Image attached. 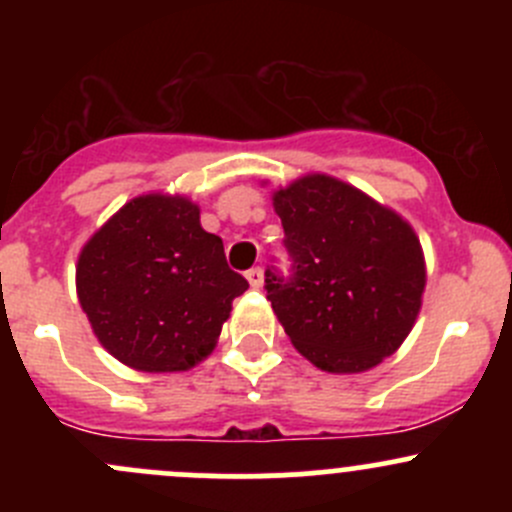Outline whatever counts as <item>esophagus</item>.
I'll use <instances>...</instances> for the list:
<instances>
[{"mask_svg":"<svg viewBox=\"0 0 512 512\" xmlns=\"http://www.w3.org/2000/svg\"><path fill=\"white\" fill-rule=\"evenodd\" d=\"M245 277L255 289H260L262 285H265V272H262V267H252V270H247Z\"/></svg>","mask_w":512,"mask_h":512,"instance_id":"34e87169","label":"esophagus"}]
</instances>
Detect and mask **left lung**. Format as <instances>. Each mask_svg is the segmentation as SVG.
<instances>
[{
	"label": "left lung",
	"instance_id": "1",
	"mask_svg": "<svg viewBox=\"0 0 512 512\" xmlns=\"http://www.w3.org/2000/svg\"><path fill=\"white\" fill-rule=\"evenodd\" d=\"M292 255L265 289L289 342L329 374H361L404 344L421 312L426 260L409 220L344 180L307 173L272 193Z\"/></svg>",
	"mask_w": 512,
	"mask_h": 512
}]
</instances>
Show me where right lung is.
<instances>
[{"instance_id":"add662e5","label":"right lung","mask_w":512,"mask_h":512,"mask_svg":"<svg viewBox=\"0 0 512 512\" xmlns=\"http://www.w3.org/2000/svg\"><path fill=\"white\" fill-rule=\"evenodd\" d=\"M250 287L185 195L146 193L79 252L76 294L96 339L146 374L188 371L213 354L232 299Z\"/></svg>"}]
</instances>
